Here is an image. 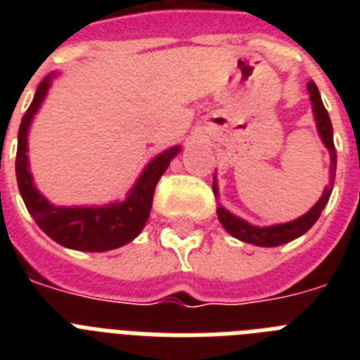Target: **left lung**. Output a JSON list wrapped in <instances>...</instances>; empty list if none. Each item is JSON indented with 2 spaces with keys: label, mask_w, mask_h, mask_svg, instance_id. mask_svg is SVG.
I'll use <instances>...</instances> for the list:
<instances>
[{
  "label": "left lung",
  "mask_w": 360,
  "mask_h": 360,
  "mask_svg": "<svg viewBox=\"0 0 360 360\" xmlns=\"http://www.w3.org/2000/svg\"><path fill=\"white\" fill-rule=\"evenodd\" d=\"M308 93H310V101H312L314 106V115H316V123H318V130L321 140L327 146L330 153V177H335L336 174V149L335 141H333V124H330V117L325 110L323 103H321V95L318 91V86L314 84L312 80L308 82ZM213 191L217 194V183H213ZM330 192H333V181L330 185L325 186L323 196L319 198V202L314 205L307 214H302L301 219L293 220V222H288V224H276L269 226V228H256V226L248 224L245 220L237 219L231 213H228L224 207L217 209V214H219L220 224L224 226V230L228 233H231L237 239L245 240V243H252V245L257 246H280L284 243H290V240L301 237L302 233H307L316 220L319 219V214L323 211V207L327 205L330 198Z\"/></svg>",
  "instance_id": "left-lung-1"
}]
</instances>
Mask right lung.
<instances>
[{
	"label": "right lung",
	"mask_w": 360,
	"mask_h": 360,
	"mask_svg": "<svg viewBox=\"0 0 360 360\" xmlns=\"http://www.w3.org/2000/svg\"><path fill=\"white\" fill-rule=\"evenodd\" d=\"M50 80L52 76H48L39 84L33 103L30 104L20 123L18 149H16V179H18L20 194L39 228L59 245L86 252H106L120 248L143 230L151 213L155 186L169 166V160L179 153V147H172L169 151L160 153L157 158H153L123 203L97 209L56 207L44 200V196H41L33 186L27 168V155H25L27 129L33 115L44 101Z\"/></svg>",
	"instance_id": "add662e5"
}]
</instances>
